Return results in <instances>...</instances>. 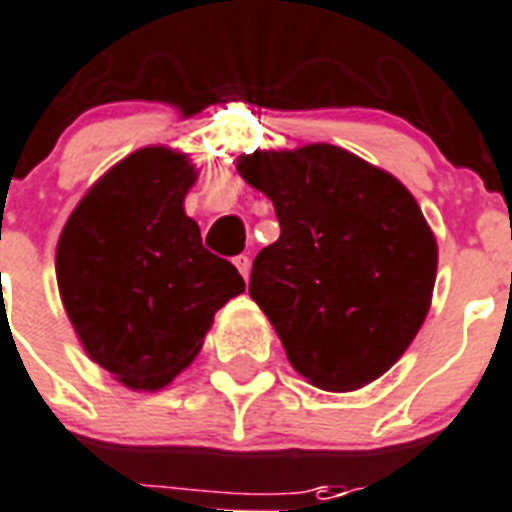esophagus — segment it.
Wrapping results in <instances>:
<instances>
[{
    "mask_svg": "<svg viewBox=\"0 0 512 512\" xmlns=\"http://www.w3.org/2000/svg\"><path fill=\"white\" fill-rule=\"evenodd\" d=\"M235 267H237V272H240V275H243L245 280H248V275H251V259H248L245 253L235 256Z\"/></svg>",
    "mask_w": 512,
    "mask_h": 512,
    "instance_id": "1",
    "label": "esophagus"
}]
</instances>
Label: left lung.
Wrapping results in <instances>:
<instances>
[{
	"label": "left lung",
	"mask_w": 512,
	"mask_h": 512,
	"mask_svg": "<svg viewBox=\"0 0 512 512\" xmlns=\"http://www.w3.org/2000/svg\"><path fill=\"white\" fill-rule=\"evenodd\" d=\"M237 171L280 222L253 259L248 293L293 370L325 391L380 378L431 309L439 251L418 200L335 145L256 150Z\"/></svg>",
	"instance_id": "8db88e82"
}]
</instances>
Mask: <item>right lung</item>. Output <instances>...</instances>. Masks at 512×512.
<instances>
[{
    "instance_id": "1",
    "label": "right lung",
    "mask_w": 512,
    "mask_h": 512,
    "mask_svg": "<svg viewBox=\"0 0 512 512\" xmlns=\"http://www.w3.org/2000/svg\"><path fill=\"white\" fill-rule=\"evenodd\" d=\"M192 182L187 155L142 147L94 182L57 240V288L81 346L137 391L177 378L245 290L185 214Z\"/></svg>"
}]
</instances>
